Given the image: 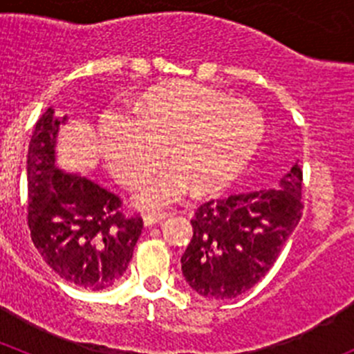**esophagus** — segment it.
Here are the masks:
<instances>
[{
    "mask_svg": "<svg viewBox=\"0 0 354 354\" xmlns=\"http://www.w3.org/2000/svg\"><path fill=\"white\" fill-rule=\"evenodd\" d=\"M167 218V212H149V214L143 216V223L145 225H154L159 223Z\"/></svg>",
    "mask_w": 354,
    "mask_h": 354,
    "instance_id": "esophagus-1",
    "label": "esophagus"
}]
</instances>
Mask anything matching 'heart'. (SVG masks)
<instances>
[{"label": "heart", "instance_id": "b5f03b06", "mask_svg": "<svg viewBox=\"0 0 354 354\" xmlns=\"http://www.w3.org/2000/svg\"><path fill=\"white\" fill-rule=\"evenodd\" d=\"M136 117L108 111L99 122V149L115 179L136 187L162 161L136 202L159 209L179 202L192 186L211 193L228 186L248 165L264 131V118L252 102L220 90L170 81L136 102Z\"/></svg>", "mask_w": 354, "mask_h": 354}]
</instances>
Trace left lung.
Segmentation results:
<instances>
[{
    "mask_svg": "<svg viewBox=\"0 0 354 354\" xmlns=\"http://www.w3.org/2000/svg\"><path fill=\"white\" fill-rule=\"evenodd\" d=\"M303 171L296 162L280 187L209 200L192 220L180 257L186 282L209 299L236 298L273 268L303 214Z\"/></svg>",
    "mask_w": 354,
    "mask_h": 354,
    "instance_id": "8db88e82",
    "label": "left lung"
}]
</instances>
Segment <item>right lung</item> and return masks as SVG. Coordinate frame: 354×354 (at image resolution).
Returning <instances> with one entry per match:
<instances>
[{
    "instance_id": "obj_1",
    "label": "right lung",
    "mask_w": 354,
    "mask_h": 354,
    "mask_svg": "<svg viewBox=\"0 0 354 354\" xmlns=\"http://www.w3.org/2000/svg\"><path fill=\"white\" fill-rule=\"evenodd\" d=\"M60 118L48 108L28 149V227L44 261L68 283L90 290L113 286L133 259L142 216L127 218L122 200L88 177L55 165Z\"/></svg>"
}]
</instances>
